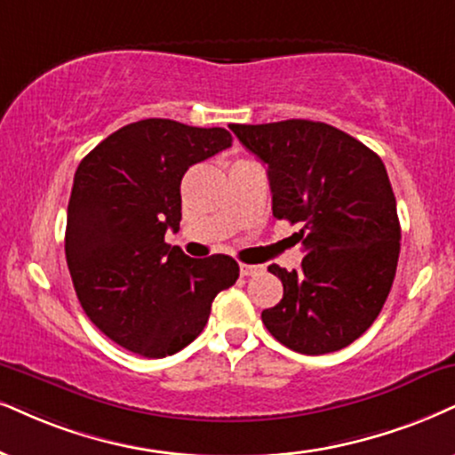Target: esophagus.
Segmentation results:
<instances>
[{"label": "esophagus", "instance_id": "esophagus-1", "mask_svg": "<svg viewBox=\"0 0 455 455\" xmlns=\"http://www.w3.org/2000/svg\"><path fill=\"white\" fill-rule=\"evenodd\" d=\"M263 272V266H251V263H240V274L243 276H257Z\"/></svg>", "mask_w": 455, "mask_h": 455}]
</instances>
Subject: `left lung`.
Here are the masks:
<instances>
[{
	"mask_svg": "<svg viewBox=\"0 0 455 455\" xmlns=\"http://www.w3.org/2000/svg\"><path fill=\"white\" fill-rule=\"evenodd\" d=\"M229 128L267 166L274 217L301 226V270L267 267L284 293L261 312L263 324L301 355L350 346L382 312L399 263L401 226L384 162L324 122Z\"/></svg>",
	"mask_w": 455,
	"mask_h": 455,
	"instance_id": "left-lung-1",
	"label": "left lung"
}]
</instances>
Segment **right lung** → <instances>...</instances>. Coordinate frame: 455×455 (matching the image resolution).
Listing matches in <instances>:
<instances>
[{
  "mask_svg": "<svg viewBox=\"0 0 455 455\" xmlns=\"http://www.w3.org/2000/svg\"><path fill=\"white\" fill-rule=\"evenodd\" d=\"M229 145L226 128L149 117L77 166L65 232L73 287L94 327L134 355L164 358L192 344L219 291L238 280L232 257L192 259L164 243L181 221L185 171Z\"/></svg>",
  "mask_w": 455,
  "mask_h": 455,
  "instance_id": "obj_1",
  "label": "right lung"
}]
</instances>
